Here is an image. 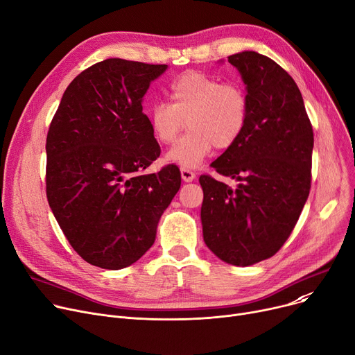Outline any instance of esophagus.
Returning <instances> with one entry per match:
<instances>
[{"instance_id":"obj_1","label":"esophagus","mask_w":355,"mask_h":355,"mask_svg":"<svg viewBox=\"0 0 355 355\" xmlns=\"http://www.w3.org/2000/svg\"><path fill=\"white\" fill-rule=\"evenodd\" d=\"M181 177H182L184 181L191 182L196 178V173L189 170V168H181Z\"/></svg>"}]
</instances>
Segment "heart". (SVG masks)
<instances>
[{
  "mask_svg": "<svg viewBox=\"0 0 355 355\" xmlns=\"http://www.w3.org/2000/svg\"><path fill=\"white\" fill-rule=\"evenodd\" d=\"M171 103L157 102L149 125L158 142L171 145L185 123L190 130L166 155L182 168H196L213 148L229 149L243 137L249 122V98L237 82H221L204 71L181 74L170 86Z\"/></svg>",
  "mask_w": 355,
  "mask_h": 355,
  "instance_id": "b5f03b06",
  "label": "heart"
}]
</instances>
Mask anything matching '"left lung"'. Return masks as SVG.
I'll use <instances>...</instances> for the list:
<instances>
[{"instance_id": "obj_1", "label": "left lung", "mask_w": 355, "mask_h": 355, "mask_svg": "<svg viewBox=\"0 0 355 355\" xmlns=\"http://www.w3.org/2000/svg\"><path fill=\"white\" fill-rule=\"evenodd\" d=\"M249 98L243 137L211 166L236 189L201 175L202 236L223 262L250 266L284 246L311 190L313 130L295 80L256 51L229 55Z\"/></svg>"}]
</instances>
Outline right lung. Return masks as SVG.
Listing matches in <instances>:
<instances>
[{"mask_svg":"<svg viewBox=\"0 0 355 355\" xmlns=\"http://www.w3.org/2000/svg\"><path fill=\"white\" fill-rule=\"evenodd\" d=\"M166 64L106 59L63 93L46 139V194L70 246L87 263L118 270L154 245L180 190L174 164L142 174L161 154L142 98Z\"/></svg>","mask_w":355,"mask_h":355,"instance_id":"obj_1","label":"right lung"}]
</instances>
